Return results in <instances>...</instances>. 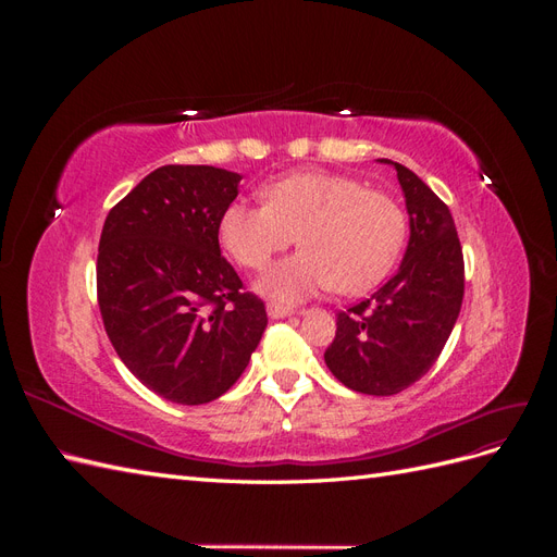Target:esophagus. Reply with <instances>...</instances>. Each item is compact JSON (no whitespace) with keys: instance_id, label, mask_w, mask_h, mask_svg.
Segmentation results:
<instances>
[{"instance_id":"obj_1","label":"esophagus","mask_w":557,"mask_h":557,"mask_svg":"<svg viewBox=\"0 0 557 557\" xmlns=\"http://www.w3.org/2000/svg\"><path fill=\"white\" fill-rule=\"evenodd\" d=\"M267 313H269V318H285V315H293L295 311L290 307L278 305V301H269Z\"/></svg>"}]
</instances>
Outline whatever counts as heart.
<instances>
[{"label": "heart", "instance_id": "b5f03b06", "mask_svg": "<svg viewBox=\"0 0 557 557\" xmlns=\"http://www.w3.org/2000/svg\"><path fill=\"white\" fill-rule=\"evenodd\" d=\"M260 195L264 205H227L218 237L234 262L256 272L295 239L305 246L258 281V290L278 301L327 288L372 290L407 242V213L397 201L352 176L295 172L264 183Z\"/></svg>", "mask_w": 557, "mask_h": 557}]
</instances>
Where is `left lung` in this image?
I'll return each instance as SVG.
<instances>
[{"label":"left lung","instance_id":"left-lung-1","mask_svg":"<svg viewBox=\"0 0 557 557\" xmlns=\"http://www.w3.org/2000/svg\"><path fill=\"white\" fill-rule=\"evenodd\" d=\"M407 199L411 237L397 274L360 305L336 313L325 364L362 395H397L423 379L458 320L465 260L453 215L411 170L391 160Z\"/></svg>","mask_w":557,"mask_h":557}]
</instances>
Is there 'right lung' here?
I'll use <instances>...</instances> for the list:
<instances>
[{"label": "right lung", "instance_id": "1", "mask_svg": "<svg viewBox=\"0 0 557 557\" xmlns=\"http://www.w3.org/2000/svg\"><path fill=\"white\" fill-rule=\"evenodd\" d=\"M242 176L164 164L109 211L97 256L104 330L129 372L176 404H207L244 374L267 327L221 256L218 223Z\"/></svg>", "mask_w": 557, "mask_h": 557}]
</instances>
